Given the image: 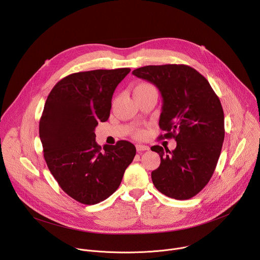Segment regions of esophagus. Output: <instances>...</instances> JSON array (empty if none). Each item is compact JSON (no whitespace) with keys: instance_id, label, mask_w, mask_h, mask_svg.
<instances>
[{"instance_id":"34e87169","label":"esophagus","mask_w":260,"mask_h":260,"mask_svg":"<svg viewBox=\"0 0 260 260\" xmlns=\"http://www.w3.org/2000/svg\"><path fill=\"white\" fill-rule=\"evenodd\" d=\"M136 149H137L138 152H141V151L149 150V147L146 146V145H142V144H137V145H136Z\"/></svg>"}]
</instances>
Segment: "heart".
<instances>
[{
    "label": "heart",
    "mask_w": 260,
    "mask_h": 260,
    "mask_svg": "<svg viewBox=\"0 0 260 260\" xmlns=\"http://www.w3.org/2000/svg\"><path fill=\"white\" fill-rule=\"evenodd\" d=\"M150 90H155L156 91V89L154 88V86L152 84L148 83V82H142V83H139L135 87L134 92H143V91H150ZM144 135H145L144 131H138V132L135 133L136 138H142V137H144Z\"/></svg>",
    "instance_id": "obj_1"
}]
</instances>
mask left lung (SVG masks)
<instances>
[{"instance_id":"left-lung-1","label":"left lung","mask_w":260,"mask_h":260,"mask_svg":"<svg viewBox=\"0 0 260 260\" xmlns=\"http://www.w3.org/2000/svg\"><path fill=\"white\" fill-rule=\"evenodd\" d=\"M135 76L153 83L164 104L159 139L177 142L175 150L151 147L160 156L151 173L158 191L175 200H188L209 183L224 141V113L208 80L186 64L146 66L133 71Z\"/></svg>"}]
</instances>
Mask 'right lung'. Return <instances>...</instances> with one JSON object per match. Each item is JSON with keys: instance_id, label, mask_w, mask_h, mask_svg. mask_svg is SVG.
I'll list each match as a JSON object with an SVG mask.
<instances>
[{"instance_id": "right-lung-1", "label": "right lung", "mask_w": 260, "mask_h": 260, "mask_svg": "<svg viewBox=\"0 0 260 260\" xmlns=\"http://www.w3.org/2000/svg\"><path fill=\"white\" fill-rule=\"evenodd\" d=\"M129 68L74 73L47 96L39 135L47 167L72 199L95 205L114 193L136 155L128 141L102 147L94 128L110 116L115 88Z\"/></svg>"}]
</instances>
